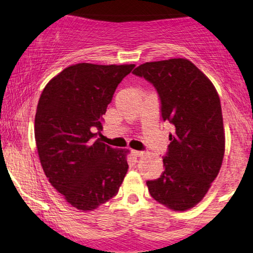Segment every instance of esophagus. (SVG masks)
<instances>
[{
    "label": "esophagus",
    "mask_w": 253,
    "mask_h": 253,
    "mask_svg": "<svg viewBox=\"0 0 253 253\" xmlns=\"http://www.w3.org/2000/svg\"><path fill=\"white\" fill-rule=\"evenodd\" d=\"M145 154V153L141 152V150H132V155L135 156V158H139V156H141Z\"/></svg>",
    "instance_id": "esophagus-1"
}]
</instances>
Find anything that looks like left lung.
Wrapping results in <instances>:
<instances>
[{
  "instance_id": "obj_1",
  "label": "left lung",
  "mask_w": 253,
  "mask_h": 253,
  "mask_svg": "<svg viewBox=\"0 0 253 253\" xmlns=\"http://www.w3.org/2000/svg\"><path fill=\"white\" fill-rule=\"evenodd\" d=\"M135 76L155 86L162 119L174 125L159 178L147 181L150 196L174 211L198 204L222 167L225 134L220 100L215 86L185 58L139 65Z\"/></svg>"
}]
</instances>
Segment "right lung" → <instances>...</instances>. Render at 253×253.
Segmentation results:
<instances>
[{"mask_svg":"<svg viewBox=\"0 0 253 253\" xmlns=\"http://www.w3.org/2000/svg\"><path fill=\"white\" fill-rule=\"evenodd\" d=\"M134 64L79 63L64 69L42 92L35 116V140L42 168L64 200L92 211L118 194L128 149L94 139L120 82Z\"/></svg>","mask_w":253,"mask_h":253,"instance_id":"obj_1","label":"right lung"}]
</instances>
